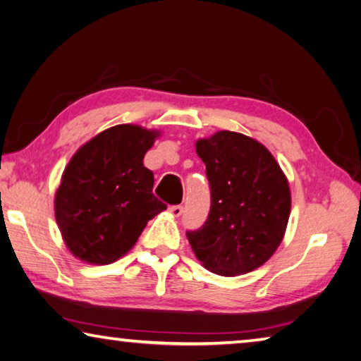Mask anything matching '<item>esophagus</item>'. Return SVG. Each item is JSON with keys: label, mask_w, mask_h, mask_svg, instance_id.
<instances>
[{"label": "esophagus", "mask_w": 361, "mask_h": 361, "mask_svg": "<svg viewBox=\"0 0 361 361\" xmlns=\"http://www.w3.org/2000/svg\"><path fill=\"white\" fill-rule=\"evenodd\" d=\"M169 213L175 217H180L183 213V207L181 204H172V207H169Z\"/></svg>", "instance_id": "1"}]
</instances>
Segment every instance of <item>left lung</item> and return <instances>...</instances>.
I'll use <instances>...</instances> for the list:
<instances>
[{
  "instance_id": "left-lung-1",
  "label": "left lung",
  "mask_w": 361,
  "mask_h": 361,
  "mask_svg": "<svg viewBox=\"0 0 361 361\" xmlns=\"http://www.w3.org/2000/svg\"><path fill=\"white\" fill-rule=\"evenodd\" d=\"M195 150L211 189L207 222L186 231L197 259L224 277L257 269L277 250L291 213L283 171L263 144L241 133L217 131L197 140Z\"/></svg>"
}]
</instances>
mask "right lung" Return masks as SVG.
<instances>
[{
	"label": "right lung",
	"mask_w": 361,
	"mask_h": 361,
	"mask_svg": "<svg viewBox=\"0 0 361 361\" xmlns=\"http://www.w3.org/2000/svg\"><path fill=\"white\" fill-rule=\"evenodd\" d=\"M159 136L137 125H117L78 150L56 190L54 214L76 258L111 264L136 244L147 222L167 207L153 195L145 153Z\"/></svg>",
	"instance_id": "1"
}]
</instances>
